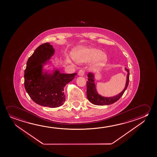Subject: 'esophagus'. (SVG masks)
<instances>
[{
  "instance_id": "34e87169",
  "label": "esophagus",
  "mask_w": 157,
  "mask_h": 157,
  "mask_svg": "<svg viewBox=\"0 0 157 157\" xmlns=\"http://www.w3.org/2000/svg\"><path fill=\"white\" fill-rule=\"evenodd\" d=\"M78 75L79 76H83L84 75V71L82 70H80L78 72Z\"/></svg>"
}]
</instances>
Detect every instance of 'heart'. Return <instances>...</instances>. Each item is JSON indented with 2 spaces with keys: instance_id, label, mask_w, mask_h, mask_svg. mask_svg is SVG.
I'll return each mask as SVG.
<instances>
[{
  "instance_id": "b5f03b06",
  "label": "heart",
  "mask_w": 157,
  "mask_h": 157,
  "mask_svg": "<svg viewBox=\"0 0 157 157\" xmlns=\"http://www.w3.org/2000/svg\"><path fill=\"white\" fill-rule=\"evenodd\" d=\"M73 57L78 63H90L92 70H97L103 67L108 60L106 53L96 48H79L73 53Z\"/></svg>"
}]
</instances>
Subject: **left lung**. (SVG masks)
Segmentation results:
<instances>
[{
  "instance_id": "left-lung-1",
  "label": "left lung",
  "mask_w": 157,
  "mask_h": 157,
  "mask_svg": "<svg viewBox=\"0 0 157 157\" xmlns=\"http://www.w3.org/2000/svg\"><path fill=\"white\" fill-rule=\"evenodd\" d=\"M124 70L127 72V79L125 82V87L122 91L121 92L120 94H117L116 96L113 97H104L102 96L99 94L97 91L96 86L94 83L95 76L94 74L92 73H89L87 75L88 80L86 82V86H87V98L88 100L91 103L94 105H110L114 103L115 102L117 101L118 99L121 98L123 95L124 92L128 87L129 84V71L127 68L125 67Z\"/></svg>"
}]
</instances>
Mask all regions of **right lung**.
<instances>
[{"mask_svg":"<svg viewBox=\"0 0 157 157\" xmlns=\"http://www.w3.org/2000/svg\"><path fill=\"white\" fill-rule=\"evenodd\" d=\"M54 52L53 46L48 42L39 46L28 59L24 71V86L30 97L37 104L49 108L63 104L64 87L77 75V73H61L54 65L52 71L44 68L52 65L49 60Z\"/></svg>","mask_w":157,"mask_h":157,"instance_id":"1","label":"right lung"}]
</instances>
